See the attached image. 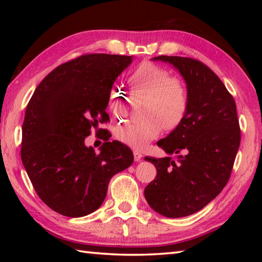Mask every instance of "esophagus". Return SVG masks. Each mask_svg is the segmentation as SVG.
<instances>
[{"label": "esophagus", "instance_id": "1", "mask_svg": "<svg viewBox=\"0 0 262 262\" xmlns=\"http://www.w3.org/2000/svg\"><path fill=\"white\" fill-rule=\"evenodd\" d=\"M134 160L136 161V162H140V161L142 160V154L138 151H134Z\"/></svg>", "mask_w": 262, "mask_h": 262}]
</instances>
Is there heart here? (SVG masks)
I'll list each match as a JSON object with an SVG mask.
<instances>
[{"label":"heart","instance_id":"1","mask_svg":"<svg viewBox=\"0 0 262 262\" xmlns=\"http://www.w3.org/2000/svg\"><path fill=\"white\" fill-rule=\"evenodd\" d=\"M132 97L145 100L142 116L145 119L119 126L116 137L119 142L133 148H143L155 140L161 130L172 132L185 120L189 97L185 82L161 65L142 63L128 77ZM120 88L113 85L108 93V105L115 118L128 114V103Z\"/></svg>","mask_w":262,"mask_h":262}]
</instances>
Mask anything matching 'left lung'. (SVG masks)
I'll return each mask as SVG.
<instances>
[{
  "mask_svg": "<svg viewBox=\"0 0 262 262\" xmlns=\"http://www.w3.org/2000/svg\"><path fill=\"white\" fill-rule=\"evenodd\" d=\"M179 70L187 83L189 107L182 124L158 142L172 158L146 157L157 177L144 190L157 213L178 219L204 208L229 181L241 142L236 105L232 94L207 65L180 56L154 57Z\"/></svg>",
  "mask_w": 262,
  "mask_h": 262,
  "instance_id": "obj_1",
  "label": "left lung"
}]
</instances>
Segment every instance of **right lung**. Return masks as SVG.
<instances>
[{
    "label": "right lung",
    "mask_w": 262,
    "mask_h": 262,
    "mask_svg": "<svg viewBox=\"0 0 262 262\" xmlns=\"http://www.w3.org/2000/svg\"><path fill=\"white\" fill-rule=\"evenodd\" d=\"M130 62L124 55H82L53 70L29 100L21 160L39 198L60 215L97 210L111 178L134 161L130 148L109 142L110 133L100 153L84 144L93 127L109 120V90Z\"/></svg>",
    "instance_id": "add662e5"
}]
</instances>
